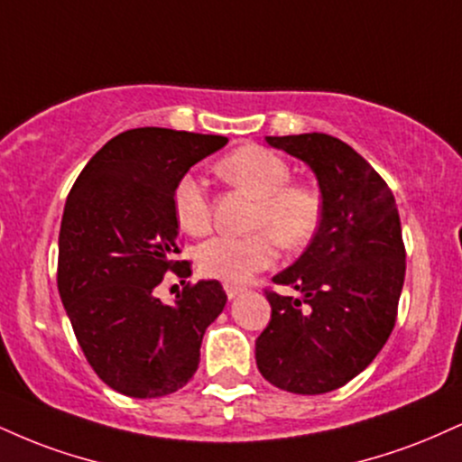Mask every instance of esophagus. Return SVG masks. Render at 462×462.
I'll list each match as a JSON object with an SVG mask.
<instances>
[{
  "mask_svg": "<svg viewBox=\"0 0 462 462\" xmlns=\"http://www.w3.org/2000/svg\"><path fill=\"white\" fill-rule=\"evenodd\" d=\"M224 291H226L227 297H230V299H235L236 294L245 292V286H238V284H227V282H226V284H224Z\"/></svg>",
  "mask_w": 462,
  "mask_h": 462,
  "instance_id": "esophagus-1",
  "label": "esophagus"
}]
</instances>
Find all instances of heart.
Segmentation results:
<instances>
[{"mask_svg":"<svg viewBox=\"0 0 462 462\" xmlns=\"http://www.w3.org/2000/svg\"><path fill=\"white\" fill-rule=\"evenodd\" d=\"M232 185L255 198L245 236H215L198 247V266L204 275L227 284H245L258 271L275 263L277 249H301L314 241L325 217V199L319 187L291 182V165L263 146H243L217 165ZM178 226L189 235H207L213 226V208L207 189L196 176L185 174L171 193Z\"/></svg>","mask_w":462,"mask_h":462,"instance_id":"obj_1","label":"heart"}]
</instances>
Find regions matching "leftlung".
<instances>
[{
  "mask_svg": "<svg viewBox=\"0 0 462 462\" xmlns=\"http://www.w3.org/2000/svg\"><path fill=\"white\" fill-rule=\"evenodd\" d=\"M319 178L325 217L314 241L273 277L299 297L264 291L271 320L255 340L260 374L314 396L346 385L396 325L407 252L392 189L359 152L325 133L266 137Z\"/></svg>",
  "mask_w": 462,
  "mask_h": 462,
  "instance_id": "obj_1",
  "label": "left lung"
}]
</instances>
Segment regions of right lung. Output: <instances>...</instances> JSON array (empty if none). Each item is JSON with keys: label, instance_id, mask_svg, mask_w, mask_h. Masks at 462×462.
<instances>
[{"label": "right lung", "instance_id": "right-lung-1", "mask_svg": "<svg viewBox=\"0 0 462 462\" xmlns=\"http://www.w3.org/2000/svg\"><path fill=\"white\" fill-rule=\"evenodd\" d=\"M227 137L143 126L116 135L72 185L60 226L58 291L88 364L111 390L161 398L191 381L204 331L227 301L217 280L187 284L174 305L152 294L168 271L176 182Z\"/></svg>", "mask_w": 462, "mask_h": 462}]
</instances>
